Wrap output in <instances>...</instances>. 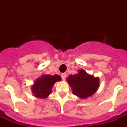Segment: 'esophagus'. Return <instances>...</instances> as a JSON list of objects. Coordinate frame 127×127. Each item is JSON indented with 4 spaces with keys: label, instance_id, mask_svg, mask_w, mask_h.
Instances as JSON below:
<instances>
[{
    "label": "esophagus",
    "instance_id": "esophagus-1",
    "mask_svg": "<svg viewBox=\"0 0 127 127\" xmlns=\"http://www.w3.org/2000/svg\"><path fill=\"white\" fill-rule=\"evenodd\" d=\"M61 77H62V79L63 80H64L66 78V73H63L61 74Z\"/></svg>",
    "mask_w": 127,
    "mask_h": 127
}]
</instances>
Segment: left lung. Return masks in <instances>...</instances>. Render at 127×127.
<instances>
[{
	"instance_id": "obj_1",
	"label": "left lung",
	"mask_w": 127,
	"mask_h": 127,
	"mask_svg": "<svg viewBox=\"0 0 127 127\" xmlns=\"http://www.w3.org/2000/svg\"><path fill=\"white\" fill-rule=\"evenodd\" d=\"M66 81L71 86L72 92L82 99L92 95L99 88V80L98 77H94L81 69L74 75H70Z\"/></svg>"
}]
</instances>
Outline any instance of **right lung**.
I'll return each mask as SVG.
<instances>
[{"label":"right lung","instance_id":"obj_1","mask_svg":"<svg viewBox=\"0 0 127 127\" xmlns=\"http://www.w3.org/2000/svg\"><path fill=\"white\" fill-rule=\"evenodd\" d=\"M61 80L59 75L50 74L42 75L35 81L32 86V91L34 96L40 99H45L51 93L52 88L56 82Z\"/></svg>","mask_w":127,"mask_h":127}]
</instances>
